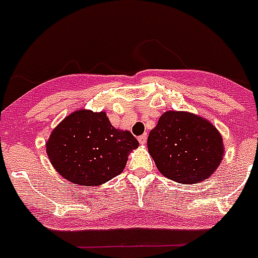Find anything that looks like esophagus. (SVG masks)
<instances>
[{"label":"esophagus","instance_id":"1","mask_svg":"<svg viewBox=\"0 0 258 258\" xmlns=\"http://www.w3.org/2000/svg\"><path fill=\"white\" fill-rule=\"evenodd\" d=\"M146 142H147V135H146V134L140 135L139 136V143L140 144H146Z\"/></svg>","mask_w":258,"mask_h":258}]
</instances>
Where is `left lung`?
<instances>
[{
    "mask_svg": "<svg viewBox=\"0 0 258 258\" xmlns=\"http://www.w3.org/2000/svg\"><path fill=\"white\" fill-rule=\"evenodd\" d=\"M148 152L162 175L183 184L202 183L223 160V138L207 119L167 111L147 139Z\"/></svg>",
    "mask_w": 258,
    "mask_h": 258,
    "instance_id": "1",
    "label": "left lung"
}]
</instances>
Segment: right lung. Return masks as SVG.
<instances>
[{
    "label": "right lung",
    "mask_w": 258,
    "mask_h": 258,
    "mask_svg": "<svg viewBox=\"0 0 258 258\" xmlns=\"http://www.w3.org/2000/svg\"><path fill=\"white\" fill-rule=\"evenodd\" d=\"M139 142L116 130L103 111L71 112L53 130L46 152L60 176L78 185H100L123 172Z\"/></svg>",
    "instance_id": "add662e5"
}]
</instances>
